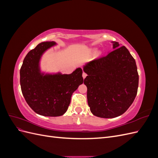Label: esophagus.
Returning <instances> with one entry per match:
<instances>
[{"label": "esophagus", "mask_w": 158, "mask_h": 158, "mask_svg": "<svg viewBox=\"0 0 158 158\" xmlns=\"http://www.w3.org/2000/svg\"><path fill=\"white\" fill-rule=\"evenodd\" d=\"M86 76H87V74L85 73H84V72L83 74H82V77H83V78H85V77H86Z\"/></svg>", "instance_id": "1"}]
</instances>
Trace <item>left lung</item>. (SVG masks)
Listing matches in <instances>:
<instances>
[{
	"instance_id": "1",
	"label": "left lung",
	"mask_w": 158,
	"mask_h": 158,
	"mask_svg": "<svg viewBox=\"0 0 158 158\" xmlns=\"http://www.w3.org/2000/svg\"><path fill=\"white\" fill-rule=\"evenodd\" d=\"M90 111L102 118L123 114L135 100L138 87L135 59L125 46L113 42V50L84 66Z\"/></svg>"
}]
</instances>
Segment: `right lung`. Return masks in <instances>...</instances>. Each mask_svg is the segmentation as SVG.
<instances>
[{"mask_svg":"<svg viewBox=\"0 0 158 158\" xmlns=\"http://www.w3.org/2000/svg\"><path fill=\"white\" fill-rule=\"evenodd\" d=\"M54 45V41L38 44L27 54L20 71L21 89L27 103L36 113L46 117L63 115L67 111L72 94L84 81L80 68L70 74L40 73L41 56Z\"/></svg>","mask_w":158,"mask_h":158,"instance_id":"right-lung-1","label":"right lung"}]
</instances>
